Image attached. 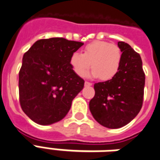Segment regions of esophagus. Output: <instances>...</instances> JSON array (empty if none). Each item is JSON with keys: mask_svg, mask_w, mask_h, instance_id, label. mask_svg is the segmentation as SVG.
Segmentation results:
<instances>
[{"mask_svg": "<svg viewBox=\"0 0 160 160\" xmlns=\"http://www.w3.org/2000/svg\"><path fill=\"white\" fill-rule=\"evenodd\" d=\"M92 86V83H90V82H87V81L85 82V86Z\"/></svg>", "mask_w": 160, "mask_h": 160, "instance_id": "obj_1", "label": "esophagus"}]
</instances>
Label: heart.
Here are the masks:
<instances>
[{"mask_svg": "<svg viewBox=\"0 0 160 160\" xmlns=\"http://www.w3.org/2000/svg\"><path fill=\"white\" fill-rule=\"evenodd\" d=\"M122 53L118 46L106 41H97L88 44L84 53L74 52L69 63L77 75L84 76L91 67L88 74L92 78H101L102 80H111L119 72Z\"/></svg>", "mask_w": 160, "mask_h": 160, "instance_id": "heart-1", "label": "heart"}]
</instances>
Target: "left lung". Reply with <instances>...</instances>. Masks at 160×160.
I'll list each match as a JSON object with an SVG mask.
<instances>
[{"label":"left lung","mask_w":160,"mask_h":160,"mask_svg":"<svg viewBox=\"0 0 160 160\" xmlns=\"http://www.w3.org/2000/svg\"><path fill=\"white\" fill-rule=\"evenodd\" d=\"M122 52L119 72L94 85L95 96L89 108L93 118L109 129L120 128L137 116L142 106L145 74L140 55L129 44L119 41Z\"/></svg>","instance_id":"left-lung-1"}]
</instances>
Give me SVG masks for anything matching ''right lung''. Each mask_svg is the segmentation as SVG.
Returning a JSON list of instances; mask_svg holds the SVG:
<instances>
[{
  "label": "right lung",
  "mask_w": 160,
  "mask_h": 160,
  "mask_svg": "<svg viewBox=\"0 0 160 160\" xmlns=\"http://www.w3.org/2000/svg\"><path fill=\"white\" fill-rule=\"evenodd\" d=\"M83 45L64 38L43 39L24 53L18 80L20 105L34 122L52 125L68 113L85 83L69 59Z\"/></svg>",
  "instance_id": "obj_1"
}]
</instances>
